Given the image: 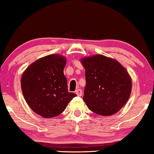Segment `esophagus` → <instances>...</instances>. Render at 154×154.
I'll use <instances>...</instances> for the list:
<instances>
[{
	"mask_svg": "<svg viewBox=\"0 0 154 154\" xmlns=\"http://www.w3.org/2000/svg\"><path fill=\"white\" fill-rule=\"evenodd\" d=\"M82 92L81 89H77V91H76V94L77 95V96H81V95H82Z\"/></svg>",
	"mask_w": 154,
	"mask_h": 154,
	"instance_id": "34e87169",
	"label": "esophagus"
}]
</instances>
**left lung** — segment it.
I'll list each match as a JSON object with an SVG mask.
<instances>
[{
    "label": "left lung",
    "mask_w": 154,
    "mask_h": 154,
    "mask_svg": "<svg viewBox=\"0 0 154 154\" xmlns=\"http://www.w3.org/2000/svg\"><path fill=\"white\" fill-rule=\"evenodd\" d=\"M85 69L83 100L91 111L102 116L116 114L128 102L132 90L128 72L117 61L103 55L81 59Z\"/></svg>",
    "instance_id": "8db88e82"
}]
</instances>
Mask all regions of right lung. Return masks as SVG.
Listing matches in <instances>:
<instances>
[{
    "mask_svg": "<svg viewBox=\"0 0 154 154\" xmlns=\"http://www.w3.org/2000/svg\"><path fill=\"white\" fill-rule=\"evenodd\" d=\"M66 58L51 54L31 63L23 73L21 87L26 103L38 115L51 118L65 110L77 96L68 91L63 74Z\"/></svg>",
    "mask_w": 154,
    "mask_h": 154,
    "instance_id": "1",
    "label": "right lung"
}]
</instances>
